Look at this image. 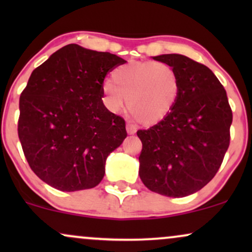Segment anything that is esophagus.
Masks as SVG:
<instances>
[{
  "mask_svg": "<svg viewBox=\"0 0 252 252\" xmlns=\"http://www.w3.org/2000/svg\"><path fill=\"white\" fill-rule=\"evenodd\" d=\"M126 132H128V134H130V135L135 134V132H136V126H132V124L128 123V124H126Z\"/></svg>",
  "mask_w": 252,
  "mask_h": 252,
  "instance_id": "1",
  "label": "esophagus"
}]
</instances>
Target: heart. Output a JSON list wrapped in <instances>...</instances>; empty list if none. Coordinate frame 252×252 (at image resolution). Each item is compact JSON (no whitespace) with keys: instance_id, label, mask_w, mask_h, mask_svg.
Masks as SVG:
<instances>
[{"instance_id":"obj_1","label":"heart","mask_w":252,"mask_h":252,"mask_svg":"<svg viewBox=\"0 0 252 252\" xmlns=\"http://www.w3.org/2000/svg\"><path fill=\"white\" fill-rule=\"evenodd\" d=\"M180 77L162 62H141L118 66L112 82L105 80L102 91L108 108L121 111L126 104L135 118L155 124L172 111L180 96Z\"/></svg>"}]
</instances>
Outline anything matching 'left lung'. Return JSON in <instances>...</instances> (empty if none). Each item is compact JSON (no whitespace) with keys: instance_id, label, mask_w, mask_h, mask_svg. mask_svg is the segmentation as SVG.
I'll return each instance as SVG.
<instances>
[{"instance_id":"1","label":"left lung","mask_w":252,"mask_h":252,"mask_svg":"<svg viewBox=\"0 0 252 252\" xmlns=\"http://www.w3.org/2000/svg\"><path fill=\"white\" fill-rule=\"evenodd\" d=\"M173 66L180 96L155 126L138 130V174L144 186L166 196L198 192L215 178L230 144L232 110L226 91L207 66L181 54L153 58Z\"/></svg>"}]
</instances>
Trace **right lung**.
<instances>
[{
    "mask_svg": "<svg viewBox=\"0 0 252 252\" xmlns=\"http://www.w3.org/2000/svg\"><path fill=\"white\" fill-rule=\"evenodd\" d=\"M126 63L70 43L32 72L20 96L22 150L35 174L63 192L96 187L109 154L126 137V122L103 104L104 78Z\"/></svg>",
    "mask_w": 252,
    "mask_h": 252,
    "instance_id": "add662e5",
    "label": "right lung"
}]
</instances>
